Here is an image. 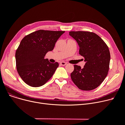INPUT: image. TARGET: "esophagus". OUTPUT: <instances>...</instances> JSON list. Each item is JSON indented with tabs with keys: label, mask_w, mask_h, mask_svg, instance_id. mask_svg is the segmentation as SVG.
I'll list each match as a JSON object with an SVG mask.
<instances>
[{
	"label": "esophagus",
	"mask_w": 125,
	"mask_h": 125,
	"mask_svg": "<svg viewBox=\"0 0 125 125\" xmlns=\"http://www.w3.org/2000/svg\"><path fill=\"white\" fill-rule=\"evenodd\" d=\"M60 64L62 65V66H65V65H66L67 64V63L65 62H61Z\"/></svg>",
	"instance_id": "1"
}]
</instances>
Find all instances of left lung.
<instances>
[{
  "mask_svg": "<svg viewBox=\"0 0 125 125\" xmlns=\"http://www.w3.org/2000/svg\"><path fill=\"white\" fill-rule=\"evenodd\" d=\"M80 48L79 53L86 62L83 68L74 65L72 81L81 90L90 91L97 88L106 77L110 55L109 49L101 38L93 32L70 31Z\"/></svg>",
  "mask_w": 125,
  "mask_h": 125,
  "instance_id": "left-lung-1",
  "label": "left lung"
}]
</instances>
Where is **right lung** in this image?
Wrapping results in <instances>:
<instances>
[{"label":"right lung","instance_id":"1","mask_svg":"<svg viewBox=\"0 0 125 125\" xmlns=\"http://www.w3.org/2000/svg\"><path fill=\"white\" fill-rule=\"evenodd\" d=\"M65 31L39 30L25 36L16 52L18 73L29 86L39 87L47 83L59 66L44 59L53 50L56 42Z\"/></svg>","mask_w":125,"mask_h":125}]
</instances>
